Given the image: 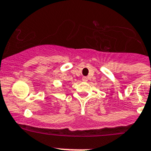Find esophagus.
Returning a JSON list of instances; mask_svg holds the SVG:
<instances>
[{"label": "esophagus", "instance_id": "1", "mask_svg": "<svg viewBox=\"0 0 151 151\" xmlns=\"http://www.w3.org/2000/svg\"><path fill=\"white\" fill-rule=\"evenodd\" d=\"M82 81H83V82H87V81H88V78H87V77H83V78H82Z\"/></svg>", "mask_w": 151, "mask_h": 151}]
</instances>
